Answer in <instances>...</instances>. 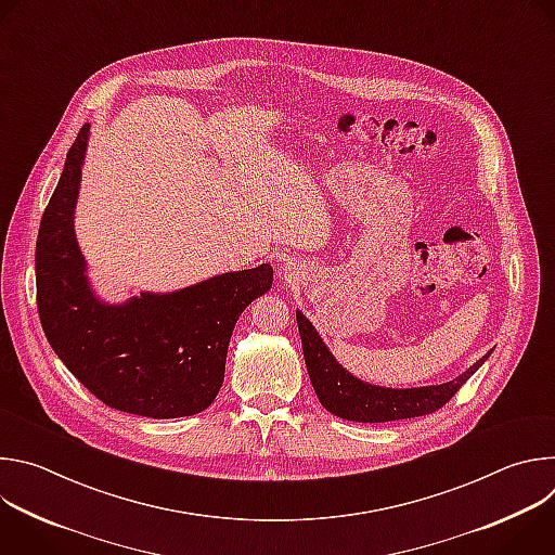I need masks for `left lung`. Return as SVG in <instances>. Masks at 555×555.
<instances>
[{
  "label": "left lung",
  "mask_w": 555,
  "mask_h": 555,
  "mask_svg": "<svg viewBox=\"0 0 555 555\" xmlns=\"http://www.w3.org/2000/svg\"><path fill=\"white\" fill-rule=\"evenodd\" d=\"M296 323L300 332L307 373L321 404L343 420L362 424L411 420L439 411L454 398V392L469 379L472 373L479 371V366L492 353L490 351L477 364H472L465 373L446 384L422 388H382L364 384L347 373L334 360L321 336L315 334V330L300 311H296Z\"/></svg>",
  "instance_id": "obj_1"
}]
</instances>
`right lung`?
<instances>
[{
  "instance_id": "right-lung-1",
  "label": "right lung",
  "mask_w": 555,
  "mask_h": 555,
  "mask_svg": "<svg viewBox=\"0 0 555 555\" xmlns=\"http://www.w3.org/2000/svg\"><path fill=\"white\" fill-rule=\"evenodd\" d=\"M90 125L67 151L43 210L35 270L37 309L54 353L109 409L171 420L202 413L223 382L225 353L242 311L272 285L268 263L125 305L101 302L74 236V204Z\"/></svg>"
}]
</instances>
